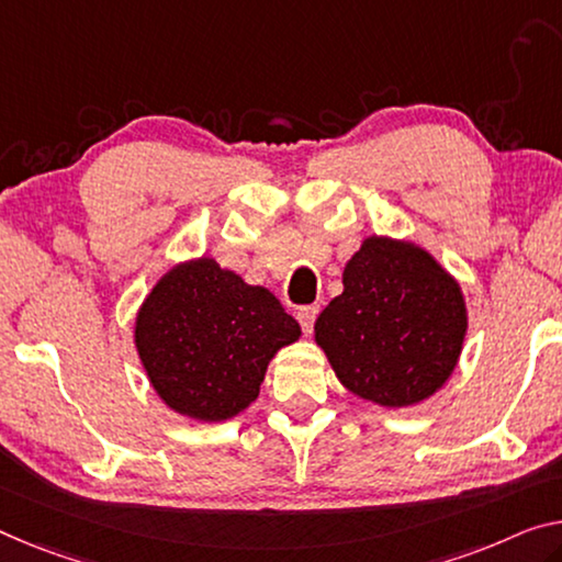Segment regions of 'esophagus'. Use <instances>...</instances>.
I'll return each instance as SVG.
<instances>
[{
  "instance_id": "1",
  "label": "esophagus",
  "mask_w": 562,
  "mask_h": 562,
  "mask_svg": "<svg viewBox=\"0 0 562 562\" xmlns=\"http://www.w3.org/2000/svg\"><path fill=\"white\" fill-rule=\"evenodd\" d=\"M316 316H318V306H316V304H311V306H301V308H299L296 318H299V324H301V329H304V334H311V331H314V322H316Z\"/></svg>"
}]
</instances>
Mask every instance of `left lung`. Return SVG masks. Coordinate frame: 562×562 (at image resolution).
I'll return each mask as SVG.
<instances>
[{"mask_svg":"<svg viewBox=\"0 0 562 562\" xmlns=\"http://www.w3.org/2000/svg\"><path fill=\"white\" fill-rule=\"evenodd\" d=\"M339 382L382 407H409L447 382L468 311L457 281L427 251L371 236L344 269V291L316 324Z\"/></svg>","mask_w":562,"mask_h":562,"instance_id":"left-lung-1","label":"left lung"}]
</instances>
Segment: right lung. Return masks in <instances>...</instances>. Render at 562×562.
<instances>
[{
    "label": "right lung",
    "instance_id": "1",
    "mask_svg": "<svg viewBox=\"0 0 562 562\" xmlns=\"http://www.w3.org/2000/svg\"><path fill=\"white\" fill-rule=\"evenodd\" d=\"M301 336L263 286L213 258L180 263L137 314L135 347L160 400L186 417L223 422L251 404L273 353Z\"/></svg>",
    "mask_w": 562,
    "mask_h": 562
}]
</instances>
